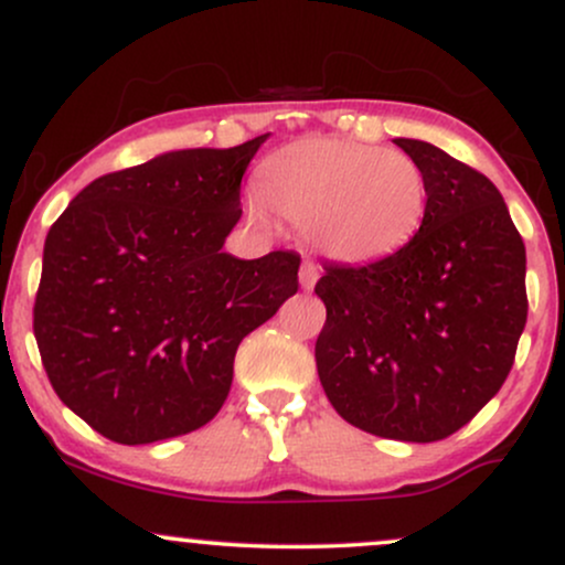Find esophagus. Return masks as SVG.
<instances>
[{"mask_svg": "<svg viewBox=\"0 0 565 565\" xmlns=\"http://www.w3.org/2000/svg\"><path fill=\"white\" fill-rule=\"evenodd\" d=\"M316 281H319V268H316V265L310 263V260H305L300 265V287L305 291H310V289L316 287Z\"/></svg>", "mask_w": 565, "mask_h": 565, "instance_id": "esophagus-1", "label": "esophagus"}]
</instances>
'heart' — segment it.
Wrapping results in <instances>:
<instances>
[{"label": "heart", "mask_w": 565, "mask_h": 565, "mask_svg": "<svg viewBox=\"0 0 565 565\" xmlns=\"http://www.w3.org/2000/svg\"><path fill=\"white\" fill-rule=\"evenodd\" d=\"M255 196L246 210L255 223H268V211L305 231L329 260L369 265L393 257L423 228L427 180L404 151L308 138L263 161Z\"/></svg>", "instance_id": "1"}]
</instances>
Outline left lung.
<instances>
[{
    "label": "left lung",
    "instance_id": "1",
    "mask_svg": "<svg viewBox=\"0 0 565 565\" xmlns=\"http://www.w3.org/2000/svg\"><path fill=\"white\" fill-rule=\"evenodd\" d=\"M393 142L425 172L423 228L387 260L329 265L316 366L345 423L430 444L508 380L529 313L526 246L486 174L425 140Z\"/></svg>",
    "mask_w": 565,
    "mask_h": 565
}]
</instances>
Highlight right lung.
Segmentation results:
<instances>
[{
    "label": "right lung",
    "mask_w": 565,
    "mask_h": 565,
    "mask_svg": "<svg viewBox=\"0 0 565 565\" xmlns=\"http://www.w3.org/2000/svg\"><path fill=\"white\" fill-rule=\"evenodd\" d=\"M265 135L103 174L47 233L34 337L57 398L125 446L199 430L238 342L297 291L300 255L223 252Z\"/></svg>",
    "instance_id": "obj_1"
}]
</instances>
